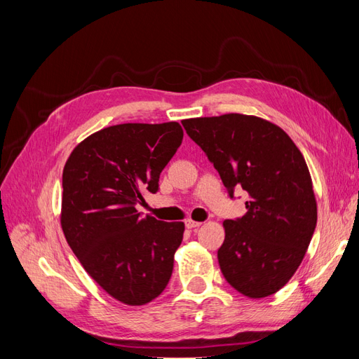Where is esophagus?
I'll return each mask as SVG.
<instances>
[{
  "label": "esophagus",
  "mask_w": 359,
  "mask_h": 359,
  "mask_svg": "<svg viewBox=\"0 0 359 359\" xmlns=\"http://www.w3.org/2000/svg\"><path fill=\"white\" fill-rule=\"evenodd\" d=\"M201 224H202L201 222H194V220H191V219L186 220V226L189 227V229H194V227H199Z\"/></svg>",
  "instance_id": "esophagus-1"
}]
</instances>
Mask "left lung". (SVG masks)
Masks as SVG:
<instances>
[{
    "mask_svg": "<svg viewBox=\"0 0 359 359\" xmlns=\"http://www.w3.org/2000/svg\"><path fill=\"white\" fill-rule=\"evenodd\" d=\"M232 196L248 193L247 212L224 220L217 252L222 273L247 298H265L283 287L307 253L318 222V203L307 163L283 128L244 114L182 119Z\"/></svg>",
    "mask_w": 359,
    "mask_h": 359,
    "instance_id": "8db88e82",
    "label": "left lung"
}]
</instances>
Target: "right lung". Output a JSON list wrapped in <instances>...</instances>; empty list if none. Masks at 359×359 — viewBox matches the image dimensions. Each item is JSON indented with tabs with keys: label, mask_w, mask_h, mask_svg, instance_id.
<instances>
[{
	"label": "right lung",
	"mask_w": 359,
	"mask_h": 359,
	"mask_svg": "<svg viewBox=\"0 0 359 359\" xmlns=\"http://www.w3.org/2000/svg\"><path fill=\"white\" fill-rule=\"evenodd\" d=\"M175 123H127L74 147L62 170L61 227L83 269L126 306H145L169 283L182 222L140 217L135 205L156 193L182 142Z\"/></svg>",
	"instance_id": "right-lung-1"
}]
</instances>
